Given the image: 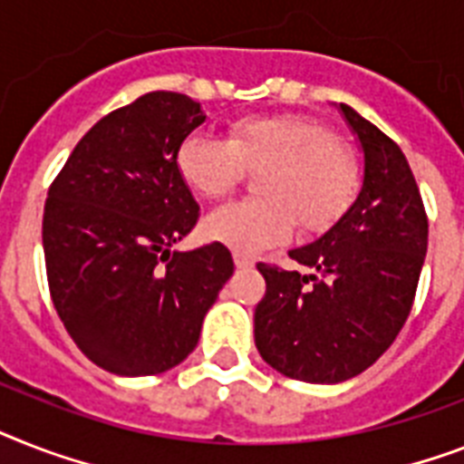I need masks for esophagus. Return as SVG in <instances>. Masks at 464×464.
Returning <instances> with one entry per match:
<instances>
[{
    "label": "esophagus",
    "instance_id": "34e87169",
    "mask_svg": "<svg viewBox=\"0 0 464 464\" xmlns=\"http://www.w3.org/2000/svg\"><path fill=\"white\" fill-rule=\"evenodd\" d=\"M233 265L238 266V269H252V266H255V262H252V257H247V255H240V252H236V255H233Z\"/></svg>",
    "mask_w": 464,
    "mask_h": 464
}]
</instances>
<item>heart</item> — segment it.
I'll return each instance as SVG.
<instances>
[{
  "mask_svg": "<svg viewBox=\"0 0 464 464\" xmlns=\"http://www.w3.org/2000/svg\"><path fill=\"white\" fill-rule=\"evenodd\" d=\"M176 169L199 198H224L245 179L262 173V199L214 209L202 233L240 255L284 245L295 231L322 233L348 209L357 190V167L329 126L307 116H250L228 128L226 140L193 133L179 145Z\"/></svg>",
  "mask_w": 464,
  "mask_h": 464,
  "instance_id": "b5f03b06",
  "label": "heart"
}]
</instances>
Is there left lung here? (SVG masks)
Instances as JSON below:
<instances>
[{"instance_id": "1", "label": "left lung", "mask_w": 464, "mask_h": 464, "mask_svg": "<svg viewBox=\"0 0 464 464\" xmlns=\"http://www.w3.org/2000/svg\"><path fill=\"white\" fill-rule=\"evenodd\" d=\"M362 150L355 202L288 257L312 274L257 265L266 295L255 345L269 367L307 383L362 374L391 348L415 300L429 224L401 147L348 104H336Z\"/></svg>"}]
</instances>
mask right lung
<instances>
[{"instance_id": "obj_1", "label": "right lung", "mask_w": 464, "mask_h": 464, "mask_svg": "<svg viewBox=\"0 0 464 464\" xmlns=\"http://www.w3.org/2000/svg\"><path fill=\"white\" fill-rule=\"evenodd\" d=\"M205 119L188 95L147 92L90 128L49 188L52 303L75 345L111 374H161L183 362L233 276L221 243L171 250L199 212L176 152Z\"/></svg>"}]
</instances>
